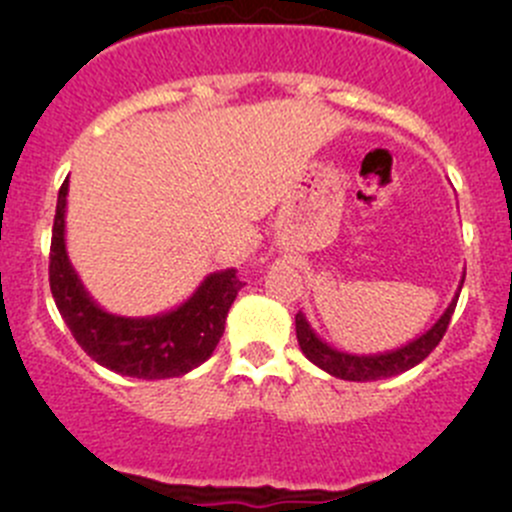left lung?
Returning <instances> with one entry per match:
<instances>
[{
    "label": "left lung",
    "instance_id": "obj_1",
    "mask_svg": "<svg viewBox=\"0 0 512 512\" xmlns=\"http://www.w3.org/2000/svg\"><path fill=\"white\" fill-rule=\"evenodd\" d=\"M463 280H466V272H463L456 297L451 299L446 312L438 317V322L433 324L428 332H423L421 337H416L414 342L404 344V347L391 349V352H381V354L339 352V349H334L332 344L319 339L317 334H314V329L309 327L307 317H304L302 312H297V317H294V327H297L299 349H302V354L307 356L312 364H317L319 369H324L327 374L337 376V379H344V381H376V379H389V376L404 374V371L414 369L416 364H421V361L438 347V342H441L443 334H446L448 322H451L453 309H456Z\"/></svg>",
    "mask_w": 512,
    "mask_h": 512
}]
</instances>
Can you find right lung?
Wrapping results in <instances>:
<instances>
[{"mask_svg":"<svg viewBox=\"0 0 512 512\" xmlns=\"http://www.w3.org/2000/svg\"><path fill=\"white\" fill-rule=\"evenodd\" d=\"M69 180L56 200L49 252L54 302L79 347L106 369L133 379H173L203 364L218 347L225 319L240 292L235 270L205 277L193 297L156 317H118L94 302L66 255L64 215Z\"/></svg>","mask_w":512,"mask_h":512,"instance_id":"1","label":"right lung"}]
</instances>
